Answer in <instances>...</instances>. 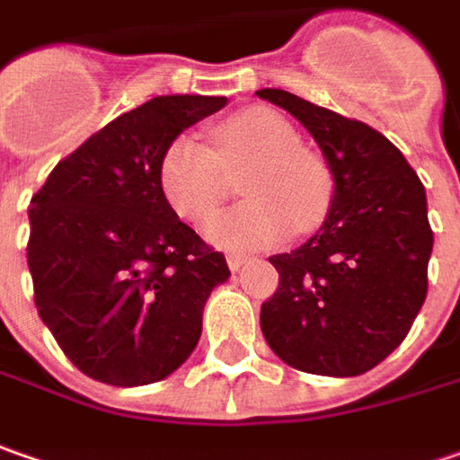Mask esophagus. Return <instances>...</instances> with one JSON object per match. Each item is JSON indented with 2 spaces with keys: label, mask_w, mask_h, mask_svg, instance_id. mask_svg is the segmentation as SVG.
Listing matches in <instances>:
<instances>
[{
  "label": "esophagus",
  "mask_w": 460,
  "mask_h": 460,
  "mask_svg": "<svg viewBox=\"0 0 460 460\" xmlns=\"http://www.w3.org/2000/svg\"><path fill=\"white\" fill-rule=\"evenodd\" d=\"M244 262H247V257H244V254H234V252L226 254V265H229V270H234V272L242 268Z\"/></svg>",
  "instance_id": "esophagus-1"
}]
</instances>
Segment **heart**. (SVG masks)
Here are the masks:
<instances>
[{
  "label": "heart",
  "mask_w": 460,
  "mask_h": 460,
  "mask_svg": "<svg viewBox=\"0 0 460 460\" xmlns=\"http://www.w3.org/2000/svg\"><path fill=\"white\" fill-rule=\"evenodd\" d=\"M210 146L177 136L159 156L156 182L172 210L203 221L226 192V174L242 180L247 203L210 216L203 236L213 247L250 252L272 247L290 231L316 229L332 206L327 167L301 149V136L280 112L250 108L210 130Z\"/></svg>",
  "instance_id": "heart-1"
}]
</instances>
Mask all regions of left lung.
Returning a JSON list of instances; mask_svg holds the SVG:
<instances>
[{
    "label": "left lung",
    "mask_w": 460,
    "mask_h": 460,
    "mask_svg": "<svg viewBox=\"0 0 460 460\" xmlns=\"http://www.w3.org/2000/svg\"><path fill=\"white\" fill-rule=\"evenodd\" d=\"M257 97L314 136L334 180L322 229L272 254L280 283L260 309L272 352L316 376H360L402 345L428 296L425 188L384 133L286 90Z\"/></svg>",
    "instance_id": "1"
}]
</instances>
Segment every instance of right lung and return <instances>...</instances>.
Segmentation results:
<instances>
[{"label": "right lung", "instance_id": "1", "mask_svg": "<svg viewBox=\"0 0 460 460\" xmlns=\"http://www.w3.org/2000/svg\"><path fill=\"white\" fill-rule=\"evenodd\" d=\"M226 97H154L61 159L31 200L35 306L76 368L111 386H146L200 340L210 290L229 265L177 218L156 167L172 138Z\"/></svg>", "mask_w": 460, "mask_h": 460}]
</instances>
